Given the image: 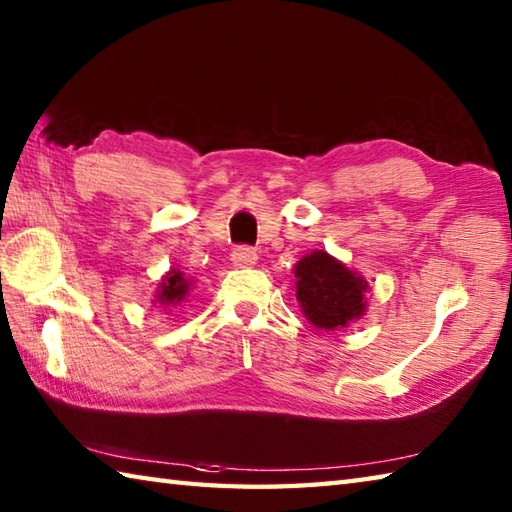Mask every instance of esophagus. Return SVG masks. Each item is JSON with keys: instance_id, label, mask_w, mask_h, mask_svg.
Listing matches in <instances>:
<instances>
[{"instance_id": "1", "label": "esophagus", "mask_w": 512, "mask_h": 512, "mask_svg": "<svg viewBox=\"0 0 512 512\" xmlns=\"http://www.w3.org/2000/svg\"><path fill=\"white\" fill-rule=\"evenodd\" d=\"M231 260H234L236 267H254L256 260H258V254L254 252L252 247H236L234 254H231Z\"/></svg>"}]
</instances>
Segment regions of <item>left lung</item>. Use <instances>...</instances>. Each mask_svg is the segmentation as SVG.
I'll list each match as a JSON object with an SVG mask.
<instances>
[{"instance_id": "8db88e82", "label": "left lung", "mask_w": 512, "mask_h": 512, "mask_svg": "<svg viewBox=\"0 0 512 512\" xmlns=\"http://www.w3.org/2000/svg\"><path fill=\"white\" fill-rule=\"evenodd\" d=\"M294 287L303 316L316 330H343L368 312V281L325 249H314L298 260Z\"/></svg>"}]
</instances>
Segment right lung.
Returning <instances> with one entry per match:
<instances>
[{"mask_svg": "<svg viewBox=\"0 0 512 512\" xmlns=\"http://www.w3.org/2000/svg\"><path fill=\"white\" fill-rule=\"evenodd\" d=\"M194 287V278L187 276L180 269L171 267L169 272L160 278L156 296H153V307L160 312H171L173 307H178L182 301H187Z\"/></svg>", "mask_w": 512, "mask_h": 512, "instance_id": "add662e5", "label": "right lung"}]
</instances>
